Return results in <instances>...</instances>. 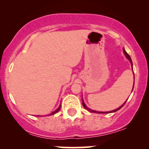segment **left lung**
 <instances>
[{"label": "left lung", "mask_w": 149, "mask_h": 149, "mask_svg": "<svg viewBox=\"0 0 149 149\" xmlns=\"http://www.w3.org/2000/svg\"><path fill=\"white\" fill-rule=\"evenodd\" d=\"M123 52H124V54H125V56H126V57L128 59H129L130 61V62H131V64H132V59H131V58H130V55L129 54H127V52H126V51L125 50V49H123ZM133 88H134V86H133ZM132 90H133V89H132ZM82 100H83V99H82ZM126 102H127V101H126ZM126 102H125V103L123 104L122 106H121V107H120L118 109H115V110H113V111H109V112H98V111H94V110H92V109H89L88 107H86V105H85V104L84 103V102H83V107H84V108L85 109H87V110L88 111H90V112H92V113H113V112H116V111H117L118 110H119V109H120L121 108H122L123 107V106L125 105V104L126 103Z\"/></svg>", "instance_id": "8db88e82"}]
</instances>
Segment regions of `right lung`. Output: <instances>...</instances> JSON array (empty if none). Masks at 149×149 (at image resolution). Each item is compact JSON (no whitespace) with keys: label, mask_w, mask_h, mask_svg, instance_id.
Returning <instances> with one entry per match:
<instances>
[{"label":"right lung","mask_w":149,"mask_h":149,"mask_svg":"<svg viewBox=\"0 0 149 149\" xmlns=\"http://www.w3.org/2000/svg\"><path fill=\"white\" fill-rule=\"evenodd\" d=\"M60 109H61V105H59V108H58V109H57V110H55L54 111V112H52V113L51 114H49V115H53V114H54V113H57L58 111H59V110H60Z\"/></svg>","instance_id":"obj_1"}]
</instances>
